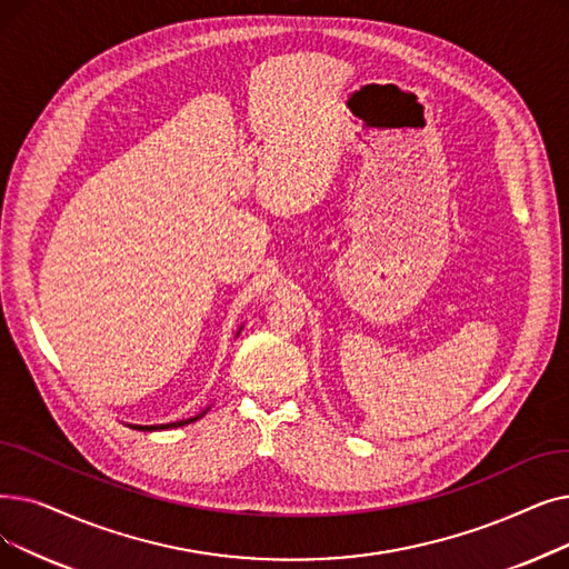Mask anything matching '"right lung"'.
Wrapping results in <instances>:
<instances>
[{"label": "right lung", "instance_id": "obj_1", "mask_svg": "<svg viewBox=\"0 0 569 569\" xmlns=\"http://www.w3.org/2000/svg\"><path fill=\"white\" fill-rule=\"evenodd\" d=\"M241 330V328H239ZM239 335V332H237ZM209 411V409H207ZM207 411H202L200 416H192V418H186V421H177V423H162V426H130L134 430H143V432H151V430H167V428H181V426H188L192 421H197V418H202Z\"/></svg>", "mask_w": 569, "mask_h": 569}]
</instances>
